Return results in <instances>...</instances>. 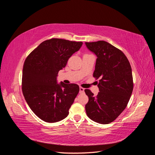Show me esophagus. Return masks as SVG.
I'll list each match as a JSON object with an SVG mask.
<instances>
[{"label": "esophagus", "mask_w": 155, "mask_h": 155, "mask_svg": "<svg viewBox=\"0 0 155 155\" xmlns=\"http://www.w3.org/2000/svg\"><path fill=\"white\" fill-rule=\"evenodd\" d=\"M84 91H85V88L81 87H79V93H83Z\"/></svg>", "instance_id": "34e87169"}]
</instances>
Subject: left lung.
<instances>
[{"instance_id":"8db88e82","label":"left lung","mask_w":155,"mask_h":155,"mask_svg":"<svg viewBox=\"0 0 155 155\" xmlns=\"http://www.w3.org/2000/svg\"><path fill=\"white\" fill-rule=\"evenodd\" d=\"M88 49L96 56L93 77L99 79L97 96L89 90L85 105L88 117L101 124L115 120L128 104L133 90L132 70L128 59L118 48L104 41L87 43Z\"/></svg>"}]
</instances>
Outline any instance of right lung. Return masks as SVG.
<instances>
[{
	"label": "right lung",
	"mask_w": 155,
	"mask_h": 155,
	"mask_svg": "<svg viewBox=\"0 0 155 155\" xmlns=\"http://www.w3.org/2000/svg\"><path fill=\"white\" fill-rule=\"evenodd\" d=\"M82 45V42L62 39L46 40L25 60L22 77L23 95L31 110L46 122H57L68 115L79 87L74 83L58 84L57 76Z\"/></svg>",
	"instance_id": "obj_1"
}]
</instances>
